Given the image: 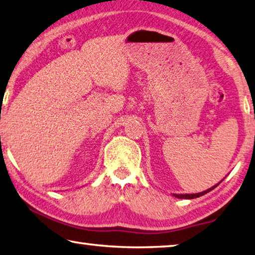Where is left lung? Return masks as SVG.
Returning <instances> with one entry per match:
<instances>
[{"instance_id":"obj_1","label":"left lung","mask_w":255,"mask_h":255,"mask_svg":"<svg viewBox=\"0 0 255 255\" xmlns=\"http://www.w3.org/2000/svg\"><path fill=\"white\" fill-rule=\"evenodd\" d=\"M223 180H221L220 182H218V184H216L215 186H213V187H211V188L209 189H207V190H205V191H202V193H198V194H172L173 196H175V197H177V198H180V199H194V198H197V197H200V196H203V195H205V194H207V193H209V191L211 190H213L214 188H216V187L221 184Z\"/></svg>"}]
</instances>
